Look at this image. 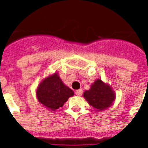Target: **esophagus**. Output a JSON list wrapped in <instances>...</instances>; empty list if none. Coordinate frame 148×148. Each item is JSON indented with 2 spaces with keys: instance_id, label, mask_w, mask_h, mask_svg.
Segmentation results:
<instances>
[{
  "instance_id": "1",
  "label": "esophagus",
  "mask_w": 148,
  "mask_h": 148,
  "mask_svg": "<svg viewBox=\"0 0 148 148\" xmlns=\"http://www.w3.org/2000/svg\"><path fill=\"white\" fill-rule=\"evenodd\" d=\"M82 93H83L82 90H77L75 91V94H76L77 96H82Z\"/></svg>"
}]
</instances>
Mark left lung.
Segmentation results:
<instances>
[{
	"instance_id": "left-lung-1",
	"label": "left lung",
	"mask_w": 148,
	"mask_h": 148,
	"mask_svg": "<svg viewBox=\"0 0 148 148\" xmlns=\"http://www.w3.org/2000/svg\"><path fill=\"white\" fill-rule=\"evenodd\" d=\"M84 97L97 110H102L112 105L115 99V94L109 85H106L101 79H97L91 86L90 90L85 91Z\"/></svg>"
}]
</instances>
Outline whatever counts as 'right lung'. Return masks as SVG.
<instances>
[{
	"instance_id": "right-lung-1",
	"label": "right lung",
	"mask_w": 148,
	"mask_h": 148,
	"mask_svg": "<svg viewBox=\"0 0 148 148\" xmlns=\"http://www.w3.org/2000/svg\"><path fill=\"white\" fill-rule=\"evenodd\" d=\"M36 95L39 102L55 111L63 106L68 98L74 95V92L62 83L58 74H55L39 84Z\"/></svg>"
}]
</instances>
